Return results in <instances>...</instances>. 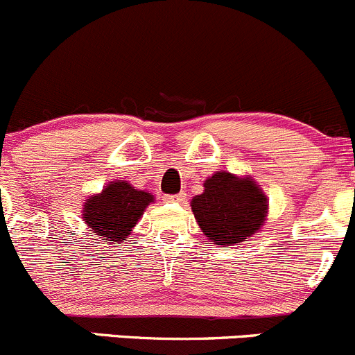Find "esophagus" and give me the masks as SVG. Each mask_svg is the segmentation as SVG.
Wrapping results in <instances>:
<instances>
[{"mask_svg":"<svg viewBox=\"0 0 355 355\" xmlns=\"http://www.w3.org/2000/svg\"><path fill=\"white\" fill-rule=\"evenodd\" d=\"M185 199H187V194H185V192H178V194L164 196V200H166V202H185Z\"/></svg>","mask_w":355,"mask_h":355,"instance_id":"obj_1","label":"esophagus"}]
</instances>
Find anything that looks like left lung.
<instances>
[{"mask_svg": "<svg viewBox=\"0 0 355 355\" xmlns=\"http://www.w3.org/2000/svg\"><path fill=\"white\" fill-rule=\"evenodd\" d=\"M200 230L213 244L227 247L256 234L268 214V199L250 177L216 171L204 192L191 200Z\"/></svg>", "mask_w": 355, "mask_h": 355, "instance_id": "8db88e82", "label": "left lung"}]
</instances>
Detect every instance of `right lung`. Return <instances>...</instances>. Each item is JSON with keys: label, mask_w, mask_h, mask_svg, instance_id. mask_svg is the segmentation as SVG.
<instances>
[{"label": "right lung", "mask_w": 355, "mask_h": 355, "mask_svg": "<svg viewBox=\"0 0 355 355\" xmlns=\"http://www.w3.org/2000/svg\"><path fill=\"white\" fill-rule=\"evenodd\" d=\"M151 202L153 194L125 180H114L85 200L82 218L92 234L108 241L106 244H123Z\"/></svg>", "instance_id": "1"}]
</instances>
